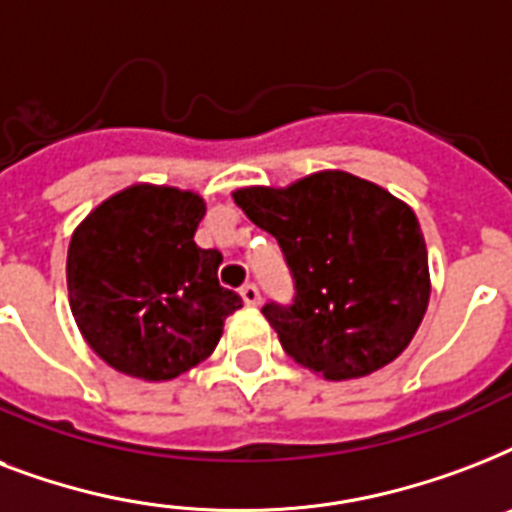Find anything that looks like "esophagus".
<instances>
[{
  "mask_svg": "<svg viewBox=\"0 0 512 512\" xmlns=\"http://www.w3.org/2000/svg\"><path fill=\"white\" fill-rule=\"evenodd\" d=\"M239 295L241 300H244V305H249V308H257V305H260V289H257L255 284H244Z\"/></svg>",
  "mask_w": 512,
  "mask_h": 512,
  "instance_id": "1",
  "label": "esophagus"
}]
</instances>
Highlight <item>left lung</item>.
<instances>
[{
    "mask_svg": "<svg viewBox=\"0 0 512 512\" xmlns=\"http://www.w3.org/2000/svg\"><path fill=\"white\" fill-rule=\"evenodd\" d=\"M231 196L276 236L295 276V305L263 308L287 356L342 382L404 353L430 303L428 247L406 201L342 170Z\"/></svg>",
    "mask_w": 512,
    "mask_h": 512,
    "instance_id": "obj_1",
    "label": "left lung"
}]
</instances>
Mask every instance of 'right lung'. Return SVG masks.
<instances>
[{
	"instance_id": "obj_1",
	"label": "right lung",
	"mask_w": 512,
	"mask_h": 512,
	"mask_svg": "<svg viewBox=\"0 0 512 512\" xmlns=\"http://www.w3.org/2000/svg\"><path fill=\"white\" fill-rule=\"evenodd\" d=\"M207 201L175 185L135 183L103 199L71 233L68 305L111 369L167 382L212 356L241 297L220 287L223 255L193 241Z\"/></svg>"
}]
</instances>
